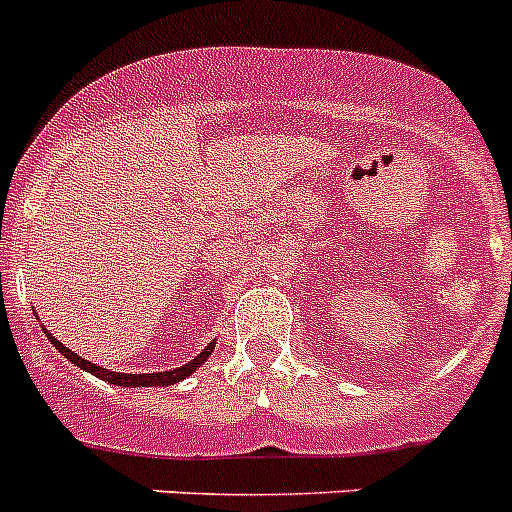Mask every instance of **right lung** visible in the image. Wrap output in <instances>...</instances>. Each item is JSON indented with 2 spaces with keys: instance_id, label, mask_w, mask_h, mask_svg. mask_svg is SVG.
<instances>
[{
  "instance_id": "add662e5",
  "label": "right lung",
  "mask_w": 512,
  "mask_h": 512,
  "mask_svg": "<svg viewBox=\"0 0 512 512\" xmlns=\"http://www.w3.org/2000/svg\"><path fill=\"white\" fill-rule=\"evenodd\" d=\"M35 317H37V314H35ZM48 340L53 342L55 348H58V353H63L65 358H68L70 363L78 365V368L88 370L91 375H96V378H101V381L114 383V386H131V388H137V386H175V383H180L182 378H187L190 373H195V370H198L200 365L208 360V355L215 350V340H213V342H208V345H205V350L195 360H190V363L180 365V368H175V370H162V373H114V370H109V368H101V365H96V363H88L86 358H81L78 353H73V350L65 348L63 342L55 340L50 332H48Z\"/></svg>"
}]
</instances>
